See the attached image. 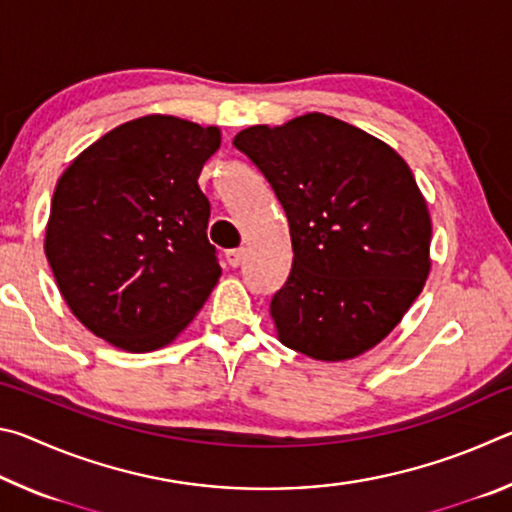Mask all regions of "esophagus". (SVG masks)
<instances>
[{"label": "esophagus", "mask_w": 512, "mask_h": 512, "mask_svg": "<svg viewBox=\"0 0 512 512\" xmlns=\"http://www.w3.org/2000/svg\"><path fill=\"white\" fill-rule=\"evenodd\" d=\"M225 257H228V264L232 268H237L241 262H244L246 248H232V250H228V253H225Z\"/></svg>", "instance_id": "esophagus-1"}]
</instances>
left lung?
<instances>
[{
	"instance_id": "1",
	"label": "left lung",
	"mask_w": 512,
	"mask_h": 512,
	"mask_svg": "<svg viewBox=\"0 0 512 512\" xmlns=\"http://www.w3.org/2000/svg\"><path fill=\"white\" fill-rule=\"evenodd\" d=\"M289 221L293 264L271 300L277 336L320 361L359 357L393 332L429 275L431 219L400 155L309 112L235 142Z\"/></svg>"
}]
</instances>
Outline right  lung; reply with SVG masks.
<instances>
[{"mask_svg": "<svg viewBox=\"0 0 512 512\" xmlns=\"http://www.w3.org/2000/svg\"><path fill=\"white\" fill-rule=\"evenodd\" d=\"M216 126L149 115L112 128L60 176L45 253L67 307L126 352H151L192 323L221 277L198 187Z\"/></svg>", "mask_w": 512, "mask_h": 512, "instance_id": "add662e5", "label": "right lung"}]
</instances>
